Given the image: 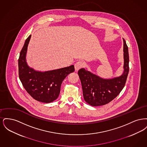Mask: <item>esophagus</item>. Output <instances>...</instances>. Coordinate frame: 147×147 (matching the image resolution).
Here are the masks:
<instances>
[{
  "label": "esophagus",
  "mask_w": 147,
  "mask_h": 147,
  "mask_svg": "<svg viewBox=\"0 0 147 147\" xmlns=\"http://www.w3.org/2000/svg\"><path fill=\"white\" fill-rule=\"evenodd\" d=\"M83 66V63L81 61H79L75 64L74 65V68H75V70L76 71L79 70L81 68H82V67Z\"/></svg>",
  "instance_id": "esophagus-1"
}]
</instances>
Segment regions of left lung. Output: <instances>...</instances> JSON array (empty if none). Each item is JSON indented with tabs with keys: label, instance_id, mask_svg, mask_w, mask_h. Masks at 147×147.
I'll list each match as a JSON object with an SVG mask.
<instances>
[{
	"label": "left lung",
	"instance_id": "obj_1",
	"mask_svg": "<svg viewBox=\"0 0 147 147\" xmlns=\"http://www.w3.org/2000/svg\"><path fill=\"white\" fill-rule=\"evenodd\" d=\"M123 41V70L121 76L112 78H103L86 68H81L78 73L80 78L84 100L92 106L106 105L111 101L122 91L126 83L129 71L128 49Z\"/></svg>",
	"mask_w": 147,
	"mask_h": 147
}]
</instances>
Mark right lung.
<instances>
[{
	"instance_id": "1",
	"label": "right lung",
	"mask_w": 147,
	"mask_h": 147,
	"mask_svg": "<svg viewBox=\"0 0 147 147\" xmlns=\"http://www.w3.org/2000/svg\"><path fill=\"white\" fill-rule=\"evenodd\" d=\"M31 35L26 40L18 60L19 76L22 84L28 94L37 101L49 103L56 100L63 80L74 71V66L47 71L35 70L26 62V53Z\"/></svg>"
}]
</instances>
